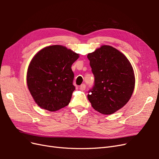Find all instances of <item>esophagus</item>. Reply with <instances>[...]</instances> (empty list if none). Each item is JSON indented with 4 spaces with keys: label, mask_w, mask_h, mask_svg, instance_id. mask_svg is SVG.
Returning a JSON list of instances; mask_svg holds the SVG:
<instances>
[{
    "label": "esophagus",
    "mask_w": 159,
    "mask_h": 159,
    "mask_svg": "<svg viewBox=\"0 0 159 159\" xmlns=\"http://www.w3.org/2000/svg\"><path fill=\"white\" fill-rule=\"evenodd\" d=\"M85 88H86V86H85V84H81V85H80V89L81 91H84V90L85 89Z\"/></svg>",
    "instance_id": "1"
}]
</instances>
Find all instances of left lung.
Segmentation results:
<instances>
[{
    "label": "left lung",
    "instance_id": "8db88e82",
    "mask_svg": "<svg viewBox=\"0 0 159 159\" xmlns=\"http://www.w3.org/2000/svg\"><path fill=\"white\" fill-rule=\"evenodd\" d=\"M95 77L88 98L91 106L104 115L113 114L129 102L135 78L127 57L115 48L103 45L88 54Z\"/></svg>",
    "mask_w": 159,
    "mask_h": 159
}]
</instances>
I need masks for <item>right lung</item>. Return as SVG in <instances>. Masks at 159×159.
<instances>
[{
    "label": "right lung",
    "mask_w": 159,
    "mask_h": 159,
    "mask_svg": "<svg viewBox=\"0 0 159 159\" xmlns=\"http://www.w3.org/2000/svg\"><path fill=\"white\" fill-rule=\"evenodd\" d=\"M79 54L61 45L47 46L33 57L26 82L36 103L50 111L67 106L75 90L71 65Z\"/></svg>",
    "instance_id": "obj_1"
}]
</instances>
